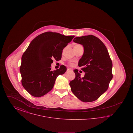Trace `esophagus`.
I'll return each mask as SVG.
<instances>
[{"mask_svg":"<svg viewBox=\"0 0 133 133\" xmlns=\"http://www.w3.org/2000/svg\"><path fill=\"white\" fill-rule=\"evenodd\" d=\"M71 69H70V68H67V71H71Z\"/></svg>","mask_w":133,"mask_h":133,"instance_id":"esophagus-1","label":"esophagus"}]
</instances>
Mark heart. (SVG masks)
<instances>
[{"instance_id": "1", "label": "heart", "mask_w": 133, "mask_h": 133, "mask_svg": "<svg viewBox=\"0 0 133 133\" xmlns=\"http://www.w3.org/2000/svg\"><path fill=\"white\" fill-rule=\"evenodd\" d=\"M79 45H80L77 44V45H75V46H79Z\"/></svg>"}]
</instances>
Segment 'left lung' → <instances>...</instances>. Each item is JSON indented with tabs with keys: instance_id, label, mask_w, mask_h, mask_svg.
Returning <instances> with one entry per match:
<instances>
[{
	"instance_id": "1",
	"label": "left lung",
	"mask_w": 133,
	"mask_h": 133,
	"mask_svg": "<svg viewBox=\"0 0 133 133\" xmlns=\"http://www.w3.org/2000/svg\"><path fill=\"white\" fill-rule=\"evenodd\" d=\"M73 41L84 47L78 66L84 67L85 75L81 78L78 70H74L76 76L70 82L71 90L82 102L94 101L107 90L113 78L112 60L105 45L94 35L77 37Z\"/></svg>"
}]
</instances>
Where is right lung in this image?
Wrapping results in <instances>:
<instances>
[{
	"label": "right lung",
	"mask_w": 133,
	"mask_h": 133,
	"mask_svg": "<svg viewBox=\"0 0 133 133\" xmlns=\"http://www.w3.org/2000/svg\"><path fill=\"white\" fill-rule=\"evenodd\" d=\"M74 36L46 32L32 41L22 56L20 67L22 85L30 95H45L53 88L58 76L66 71L64 65L54 71L51 66L53 59L61 60L62 50Z\"/></svg>",
	"instance_id": "right-lung-1"
}]
</instances>
